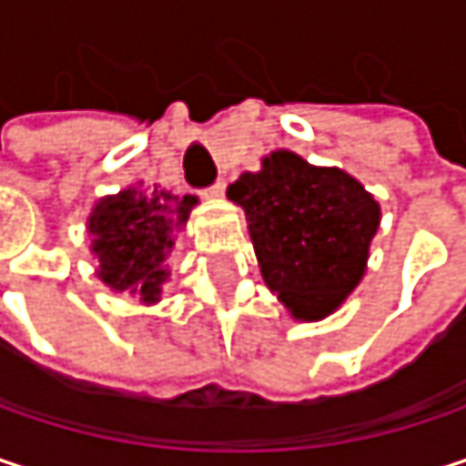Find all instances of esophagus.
I'll list each match as a JSON object with an SVG mask.
<instances>
[{"instance_id": "obj_1", "label": "esophagus", "mask_w": 466, "mask_h": 466, "mask_svg": "<svg viewBox=\"0 0 466 466\" xmlns=\"http://www.w3.org/2000/svg\"><path fill=\"white\" fill-rule=\"evenodd\" d=\"M224 191H227V183H224V180H218V183H213L210 188H205V197H208V199H221V197H224Z\"/></svg>"}]
</instances>
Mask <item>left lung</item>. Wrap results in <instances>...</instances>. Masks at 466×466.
Segmentation results:
<instances>
[{"mask_svg":"<svg viewBox=\"0 0 466 466\" xmlns=\"http://www.w3.org/2000/svg\"><path fill=\"white\" fill-rule=\"evenodd\" d=\"M227 197L245 210L261 278L294 319L321 321L364 278L380 205L348 172L275 150Z\"/></svg>","mask_w":466,"mask_h":466,"instance_id":"obj_1","label":"left lung"}]
</instances>
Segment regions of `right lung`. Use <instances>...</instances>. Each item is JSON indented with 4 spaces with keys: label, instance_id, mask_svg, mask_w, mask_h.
Returning a JSON list of instances; mask_svg holds the SVG:
<instances>
[{
    "label": "right lung",
    "instance_id": "obj_1",
    "mask_svg": "<svg viewBox=\"0 0 466 466\" xmlns=\"http://www.w3.org/2000/svg\"><path fill=\"white\" fill-rule=\"evenodd\" d=\"M194 205L197 197H175L156 186H132L99 199L88 216L99 280L113 291H132L140 294L142 302H156L167 280V269H161L164 258Z\"/></svg>",
    "mask_w": 466,
    "mask_h": 466
}]
</instances>
